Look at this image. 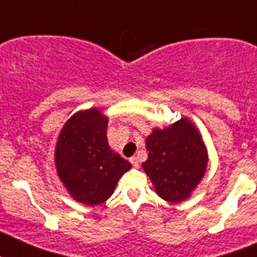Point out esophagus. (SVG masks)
<instances>
[{
    "label": "esophagus",
    "instance_id": "34e87169",
    "mask_svg": "<svg viewBox=\"0 0 257 257\" xmlns=\"http://www.w3.org/2000/svg\"><path fill=\"white\" fill-rule=\"evenodd\" d=\"M129 161H131V163L133 164V167L138 168V167H139V158H138V157H132Z\"/></svg>",
    "mask_w": 257,
    "mask_h": 257
}]
</instances>
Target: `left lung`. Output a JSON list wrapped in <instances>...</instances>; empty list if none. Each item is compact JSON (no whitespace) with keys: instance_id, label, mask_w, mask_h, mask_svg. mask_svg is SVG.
Here are the masks:
<instances>
[{"instance_id":"8db88e82","label":"left lung","mask_w":257,"mask_h":257,"mask_svg":"<svg viewBox=\"0 0 257 257\" xmlns=\"http://www.w3.org/2000/svg\"><path fill=\"white\" fill-rule=\"evenodd\" d=\"M148 158L142 163L157 195L171 203L187 200L206 173L207 149L200 132L187 118L147 137Z\"/></svg>"}]
</instances>
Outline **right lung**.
<instances>
[{
	"mask_svg": "<svg viewBox=\"0 0 257 257\" xmlns=\"http://www.w3.org/2000/svg\"><path fill=\"white\" fill-rule=\"evenodd\" d=\"M108 118L95 108L74 114L62 126L55 148L60 181L71 197L86 206L105 202L132 164L110 149Z\"/></svg>",
	"mask_w": 257,
	"mask_h": 257,
	"instance_id": "add662e5",
	"label": "right lung"
}]
</instances>
